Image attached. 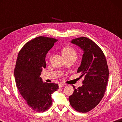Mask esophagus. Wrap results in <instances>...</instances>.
Instances as JSON below:
<instances>
[{
    "label": "esophagus",
    "mask_w": 122,
    "mask_h": 122,
    "mask_svg": "<svg viewBox=\"0 0 122 122\" xmlns=\"http://www.w3.org/2000/svg\"><path fill=\"white\" fill-rule=\"evenodd\" d=\"M66 86V84H65L60 83V84H59V88H62V87H63V86Z\"/></svg>",
    "instance_id": "obj_1"
}]
</instances>
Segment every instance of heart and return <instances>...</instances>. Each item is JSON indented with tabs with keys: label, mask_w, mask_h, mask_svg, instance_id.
I'll return each instance as SVG.
<instances>
[{
	"label": "heart",
	"mask_w": 122,
	"mask_h": 122,
	"mask_svg": "<svg viewBox=\"0 0 122 122\" xmlns=\"http://www.w3.org/2000/svg\"><path fill=\"white\" fill-rule=\"evenodd\" d=\"M62 53L66 58H68L71 57H77V53L75 49L71 47H66L62 50ZM52 55H51L49 56V59H51Z\"/></svg>",
	"instance_id": "obj_1"
}]
</instances>
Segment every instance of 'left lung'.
<instances>
[{
    "instance_id": "obj_1",
    "label": "left lung",
    "mask_w": 122,
    "mask_h": 122,
    "mask_svg": "<svg viewBox=\"0 0 122 122\" xmlns=\"http://www.w3.org/2000/svg\"><path fill=\"white\" fill-rule=\"evenodd\" d=\"M71 43L83 51L77 69L84 76L83 85L74 88L69 97L71 106L80 112H86L98 105L104 96L109 78V69L104 53L91 39L86 37L73 39Z\"/></svg>"
}]
</instances>
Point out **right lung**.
Masks as SVG:
<instances>
[{
  "label": "right lung",
  "instance_id": "right-lung-1",
  "mask_svg": "<svg viewBox=\"0 0 122 122\" xmlns=\"http://www.w3.org/2000/svg\"><path fill=\"white\" fill-rule=\"evenodd\" d=\"M57 41L37 37L27 42L18 55L14 73L16 87L28 106L37 112L49 109L51 94L59 88L57 84L44 83L40 77L46 67V55Z\"/></svg>",
  "mask_w": 122,
  "mask_h": 122
}]
</instances>
